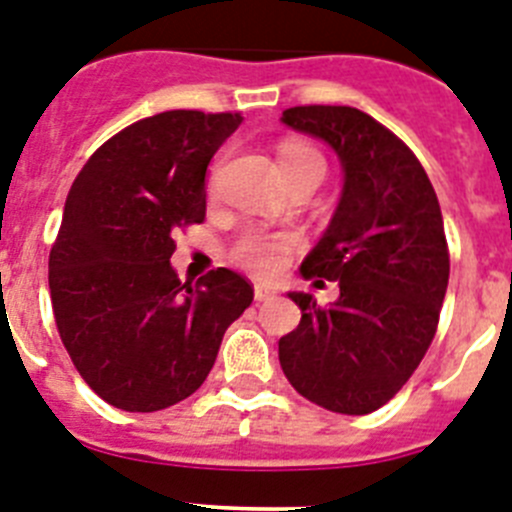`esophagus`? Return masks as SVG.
Instances as JSON below:
<instances>
[{
	"label": "esophagus",
	"instance_id": "esophagus-1",
	"mask_svg": "<svg viewBox=\"0 0 512 512\" xmlns=\"http://www.w3.org/2000/svg\"><path fill=\"white\" fill-rule=\"evenodd\" d=\"M253 297H256V302H266L274 297V289L266 287V284H256V287H253Z\"/></svg>",
	"mask_w": 512,
	"mask_h": 512
}]
</instances>
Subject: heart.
Returning <instances> with one entry per match:
<instances>
[{"label":"heart","mask_w":512,"mask_h":512,"mask_svg":"<svg viewBox=\"0 0 512 512\" xmlns=\"http://www.w3.org/2000/svg\"><path fill=\"white\" fill-rule=\"evenodd\" d=\"M302 164H323L320 153L302 140H284L279 146V166L292 169ZM297 248L295 235L287 233H246L241 241L235 243L233 259L256 277H274L284 264L289 253Z\"/></svg>","instance_id":"1"}]
</instances>
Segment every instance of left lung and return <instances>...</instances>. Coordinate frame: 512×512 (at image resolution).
Returning <instances> with one entry per match:
<instances>
[{
	"label": "left lung",
	"instance_id": "8db88e82",
	"mask_svg": "<svg viewBox=\"0 0 512 512\" xmlns=\"http://www.w3.org/2000/svg\"><path fill=\"white\" fill-rule=\"evenodd\" d=\"M282 122L336 151L343 192L300 266L305 279L338 282L341 295L320 307L289 292L302 320L279 338V364L320 408L374 413L413 377L436 336L449 287L438 197L415 153L356 107H289Z\"/></svg>",
	"mask_w": 512,
	"mask_h": 512
}]
</instances>
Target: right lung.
I'll return each mask as SVG.
<instances>
[{"instance_id": "add662e5", "label": "right lung", "mask_w": 512, "mask_h": 512, "mask_svg": "<svg viewBox=\"0 0 512 512\" xmlns=\"http://www.w3.org/2000/svg\"><path fill=\"white\" fill-rule=\"evenodd\" d=\"M238 112L171 110L133 122L71 184L48 259L53 315L81 379L115 408L153 413L200 390L225 330L253 302L230 269L179 282V228L205 220L210 158Z\"/></svg>"}]
</instances>
